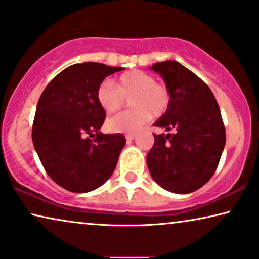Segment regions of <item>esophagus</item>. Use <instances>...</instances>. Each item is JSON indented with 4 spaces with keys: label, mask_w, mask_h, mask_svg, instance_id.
I'll return each mask as SVG.
<instances>
[{
    "label": "esophagus",
    "mask_w": 259,
    "mask_h": 259,
    "mask_svg": "<svg viewBox=\"0 0 259 259\" xmlns=\"http://www.w3.org/2000/svg\"><path fill=\"white\" fill-rule=\"evenodd\" d=\"M125 139H126L127 142H130V141H133L134 139H135V134H126Z\"/></svg>",
    "instance_id": "1"
}]
</instances>
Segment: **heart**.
<instances>
[{"instance_id":"1","label":"heart","mask_w":259,"mask_h":259,"mask_svg":"<svg viewBox=\"0 0 259 259\" xmlns=\"http://www.w3.org/2000/svg\"><path fill=\"white\" fill-rule=\"evenodd\" d=\"M96 97L106 113L119 110L129 99V111L118 113L106 120L105 127L110 133H135L142 127L151 115L155 118L163 116L170 104V92L154 75L141 70L125 72L117 79L115 85L104 80L98 85Z\"/></svg>"}]
</instances>
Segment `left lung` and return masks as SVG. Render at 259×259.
<instances>
[{
    "mask_svg": "<svg viewBox=\"0 0 259 259\" xmlns=\"http://www.w3.org/2000/svg\"><path fill=\"white\" fill-rule=\"evenodd\" d=\"M170 92L167 112L154 123L173 134H154L148 169L157 185L178 194L202 187L215 173L226 142L225 126L211 89L174 60L150 67Z\"/></svg>",
    "mask_w": 259,
    "mask_h": 259,
    "instance_id": "8db88e82",
    "label": "left lung"
}]
</instances>
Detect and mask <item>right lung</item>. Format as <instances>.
Wrapping results in <instances>:
<instances>
[{
	"label": "right lung",
	"instance_id": "obj_1",
	"mask_svg": "<svg viewBox=\"0 0 259 259\" xmlns=\"http://www.w3.org/2000/svg\"><path fill=\"white\" fill-rule=\"evenodd\" d=\"M122 70L74 64L55 75L40 96L32 129L34 148L46 173L67 191H94L115 170L125 137L99 132L106 113L96 92L105 77Z\"/></svg>",
	"mask_w": 259,
	"mask_h": 259
}]
</instances>
